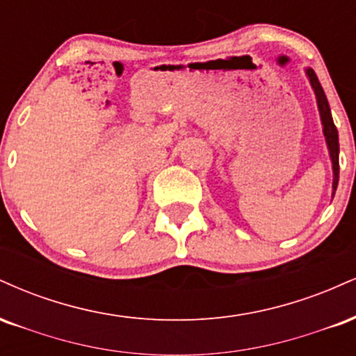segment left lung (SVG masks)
Here are the masks:
<instances>
[{"label": "left lung", "instance_id": "8db88e82", "mask_svg": "<svg viewBox=\"0 0 356 356\" xmlns=\"http://www.w3.org/2000/svg\"><path fill=\"white\" fill-rule=\"evenodd\" d=\"M306 75H308L309 83L314 90V95H316V102H318V110H320V117H321V124H323V134H325L326 138V145H328L330 150V159H332L333 164V195L334 191L338 187V177H340V162H338V155H340V144H338V130L333 124V117H332V110H330L328 100H326L325 92H323L320 80H318L316 73H314L312 68L306 70Z\"/></svg>", "mask_w": 356, "mask_h": 356}]
</instances>
